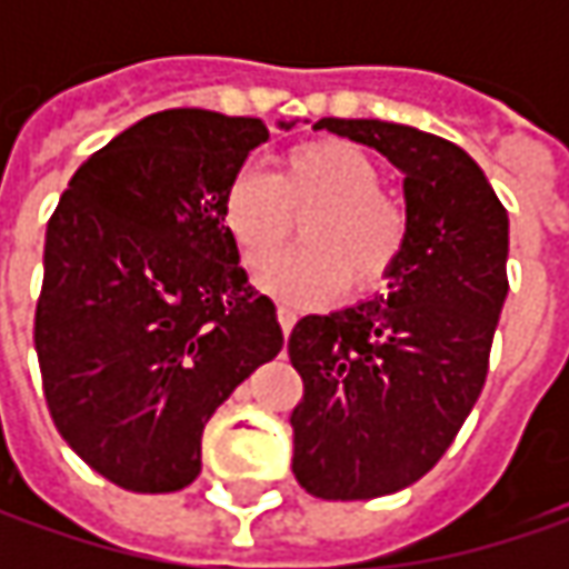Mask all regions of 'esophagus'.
Segmentation results:
<instances>
[{
	"instance_id": "esophagus-1",
	"label": "esophagus",
	"mask_w": 569,
	"mask_h": 569,
	"mask_svg": "<svg viewBox=\"0 0 569 569\" xmlns=\"http://www.w3.org/2000/svg\"><path fill=\"white\" fill-rule=\"evenodd\" d=\"M295 322H297V313H295V310L281 303V307H278V326H281V332L288 336V332L295 329Z\"/></svg>"
}]
</instances>
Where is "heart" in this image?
Listing matches in <instances>:
<instances>
[{"instance_id":"b5f03b06","label":"heart","mask_w":569,"mask_h":569,"mask_svg":"<svg viewBox=\"0 0 569 569\" xmlns=\"http://www.w3.org/2000/svg\"><path fill=\"white\" fill-rule=\"evenodd\" d=\"M303 247L288 252L266 288L313 303L355 291H373L402 259L408 243L405 206L382 189V167L358 144L317 139L281 154L269 177L243 167L230 177L221 199V224L250 274H262L303 218Z\"/></svg>"}]
</instances>
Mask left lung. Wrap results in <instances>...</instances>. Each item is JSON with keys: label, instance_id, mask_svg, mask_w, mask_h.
Wrapping results in <instances>:
<instances>
[{"label": "left lung", "instance_id": "obj_1", "mask_svg": "<svg viewBox=\"0 0 569 569\" xmlns=\"http://www.w3.org/2000/svg\"><path fill=\"white\" fill-rule=\"evenodd\" d=\"M405 173L408 243L389 295L291 329L303 380L295 478L322 500H370L425 478L488 377L507 297V208L459 144L411 126L326 117Z\"/></svg>", "mask_w": 569, "mask_h": 569}]
</instances>
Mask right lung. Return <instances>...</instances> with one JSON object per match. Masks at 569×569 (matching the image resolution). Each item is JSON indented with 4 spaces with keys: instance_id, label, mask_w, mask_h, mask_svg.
<instances>
[{
    "instance_id": "right-lung-1",
    "label": "right lung",
    "mask_w": 569,
    "mask_h": 569,
    "mask_svg": "<svg viewBox=\"0 0 569 569\" xmlns=\"http://www.w3.org/2000/svg\"><path fill=\"white\" fill-rule=\"evenodd\" d=\"M266 139L252 117L151 113L78 167L47 224L43 396L62 440L117 488L192 485L208 418L284 345L221 224L230 177Z\"/></svg>"
}]
</instances>
